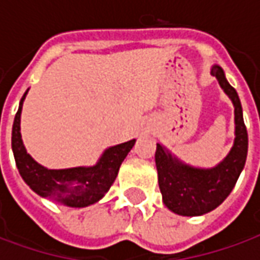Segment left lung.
<instances>
[{
	"instance_id": "obj_1",
	"label": "left lung",
	"mask_w": 260,
	"mask_h": 260,
	"mask_svg": "<svg viewBox=\"0 0 260 260\" xmlns=\"http://www.w3.org/2000/svg\"><path fill=\"white\" fill-rule=\"evenodd\" d=\"M212 75L217 78L234 104L235 141L229 156L214 169H193L171 157L160 143L156 147L158 186L164 205L181 216H201L221 205L233 191L246 161L248 132L242 118L240 97L227 82L220 67L214 65Z\"/></svg>"
}]
</instances>
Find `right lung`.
Returning <instances> with one entry per match:
<instances>
[{"instance_id": "add662e5", "label": "right lung", "mask_w": 260, "mask_h": 260, "mask_svg": "<svg viewBox=\"0 0 260 260\" xmlns=\"http://www.w3.org/2000/svg\"><path fill=\"white\" fill-rule=\"evenodd\" d=\"M26 93L20 99L12 125V150L22 178L36 193L67 206L85 207L100 201L117 178L119 166L135 145V139L107 149L93 167L46 169L27 154L20 136V111Z\"/></svg>"}]
</instances>
